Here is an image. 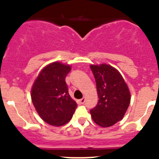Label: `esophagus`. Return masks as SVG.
Returning a JSON list of instances; mask_svg holds the SVG:
<instances>
[{
	"mask_svg": "<svg viewBox=\"0 0 159 159\" xmlns=\"http://www.w3.org/2000/svg\"><path fill=\"white\" fill-rule=\"evenodd\" d=\"M84 102H85V99H84V98H81V100H80V103H81V104H84Z\"/></svg>",
	"mask_w": 159,
	"mask_h": 159,
	"instance_id": "esophagus-1",
	"label": "esophagus"
}]
</instances>
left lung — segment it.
Wrapping results in <instances>:
<instances>
[{"instance_id":"left-lung-1","label":"left lung","mask_w":159,"mask_h":159,"mask_svg":"<svg viewBox=\"0 0 159 159\" xmlns=\"http://www.w3.org/2000/svg\"><path fill=\"white\" fill-rule=\"evenodd\" d=\"M96 81L98 102L90 111L93 121L106 128L124 117L131 101L129 87L118 70L102 64L90 66Z\"/></svg>"}]
</instances>
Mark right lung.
I'll return each instance as SVG.
<instances>
[{
  "label": "right lung",
  "mask_w": 159,
  "mask_h": 159,
  "mask_svg": "<svg viewBox=\"0 0 159 159\" xmlns=\"http://www.w3.org/2000/svg\"><path fill=\"white\" fill-rule=\"evenodd\" d=\"M70 70V65L53 62L41 70L32 86L34 106L40 117L51 125L68 123L77 108L65 82Z\"/></svg>",
  "instance_id": "obj_1"
}]
</instances>
